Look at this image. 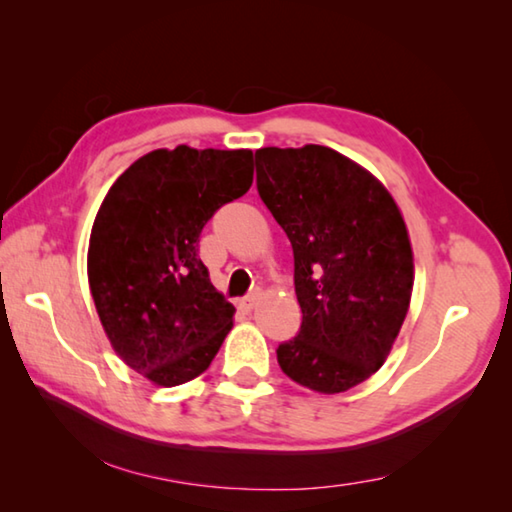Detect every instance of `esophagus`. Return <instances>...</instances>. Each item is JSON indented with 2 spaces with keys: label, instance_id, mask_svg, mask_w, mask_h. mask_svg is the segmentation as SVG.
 Returning <instances> with one entry per match:
<instances>
[{
  "label": "esophagus",
  "instance_id": "esophagus-1",
  "mask_svg": "<svg viewBox=\"0 0 512 512\" xmlns=\"http://www.w3.org/2000/svg\"><path fill=\"white\" fill-rule=\"evenodd\" d=\"M257 293H248L246 298H241V309H246V311H253L255 309V305H257Z\"/></svg>",
  "mask_w": 512,
  "mask_h": 512
}]
</instances>
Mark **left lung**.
Instances as JSON below:
<instances>
[{"label":"left lung","instance_id":"obj_1","mask_svg":"<svg viewBox=\"0 0 512 512\" xmlns=\"http://www.w3.org/2000/svg\"><path fill=\"white\" fill-rule=\"evenodd\" d=\"M257 192L293 248L302 323L277 345L282 372L343 393L386 361L413 289L409 232L393 196L327 146L259 149Z\"/></svg>","mask_w":512,"mask_h":512}]
</instances>
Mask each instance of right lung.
Wrapping results in <instances>:
<instances>
[{
  "label": "right lung",
  "instance_id": "add662e5",
  "mask_svg": "<svg viewBox=\"0 0 512 512\" xmlns=\"http://www.w3.org/2000/svg\"><path fill=\"white\" fill-rule=\"evenodd\" d=\"M253 185V151L158 149L110 187L92 225L88 280L126 366L158 386L210 368L235 307L198 257L205 223Z\"/></svg>",
  "mask_w": 512,
  "mask_h": 512
}]
</instances>
